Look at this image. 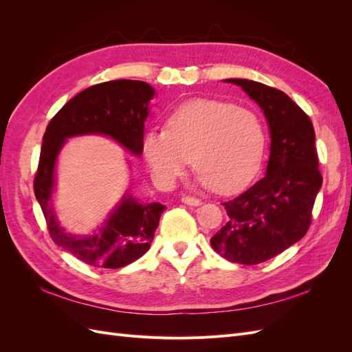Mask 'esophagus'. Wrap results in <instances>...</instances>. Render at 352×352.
<instances>
[{"label":"esophagus","instance_id":"34e87169","mask_svg":"<svg viewBox=\"0 0 352 352\" xmlns=\"http://www.w3.org/2000/svg\"><path fill=\"white\" fill-rule=\"evenodd\" d=\"M182 202H184V204H186V206H194V207L202 204L201 199H198V198H195V197H184V198H182Z\"/></svg>","mask_w":352,"mask_h":352}]
</instances>
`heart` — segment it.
Instances as JSON below:
<instances>
[{"instance_id":"b5f03b06","label":"heart","mask_w":352,"mask_h":352,"mask_svg":"<svg viewBox=\"0 0 352 352\" xmlns=\"http://www.w3.org/2000/svg\"><path fill=\"white\" fill-rule=\"evenodd\" d=\"M264 146L265 131L257 113L232 102L195 100L168 116L166 131L146 132L142 153L160 186L172 188L192 157L198 184L228 194L255 175Z\"/></svg>"}]
</instances>
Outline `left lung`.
Here are the masks:
<instances>
[{"mask_svg": "<svg viewBox=\"0 0 352 352\" xmlns=\"http://www.w3.org/2000/svg\"><path fill=\"white\" fill-rule=\"evenodd\" d=\"M225 82L238 85L260 105L272 142L267 172L223 202L229 219L210 242L223 258L252 265L276 257L305 235L323 177L310 117L285 92L248 79Z\"/></svg>", "mask_w": 352, "mask_h": 352, "instance_id": "obj_1", "label": "left lung"}]
</instances>
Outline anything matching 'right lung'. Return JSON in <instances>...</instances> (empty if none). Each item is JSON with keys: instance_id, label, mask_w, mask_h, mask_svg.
<instances>
[{"instance_id": "right-lung-1", "label": "right lung", "mask_w": 352, "mask_h": 352, "mask_svg": "<svg viewBox=\"0 0 352 352\" xmlns=\"http://www.w3.org/2000/svg\"><path fill=\"white\" fill-rule=\"evenodd\" d=\"M155 89L142 80H110L94 85L66 102L47 126L42 138L35 197L44 212L50 235L58 247L92 267L120 269L150 250L166 207L138 201L126 190L107 219L91 235H73L60 226L52 208L57 158L69 138L102 135L126 151L142 154L144 123Z\"/></svg>"}]
</instances>
